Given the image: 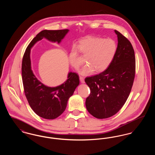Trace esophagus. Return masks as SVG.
<instances>
[{
    "label": "esophagus",
    "mask_w": 155,
    "mask_h": 155,
    "mask_svg": "<svg viewBox=\"0 0 155 155\" xmlns=\"http://www.w3.org/2000/svg\"><path fill=\"white\" fill-rule=\"evenodd\" d=\"M80 80L81 81V83H82V84H84V83L85 82L84 78L82 77H80Z\"/></svg>",
    "instance_id": "esophagus-1"
}]
</instances>
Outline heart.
<instances>
[{"label":"heart","instance_id":"obj_1","mask_svg":"<svg viewBox=\"0 0 155 155\" xmlns=\"http://www.w3.org/2000/svg\"><path fill=\"white\" fill-rule=\"evenodd\" d=\"M78 49L84 56L88 64L80 70L81 75L87 76L95 70L97 73L106 70L114 58L117 46L116 41L111 38L104 39L100 37H90L81 40ZM69 62L74 69L77 70L82 64L79 59L77 48H73L69 54Z\"/></svg>","mask_w":155,"mask_h":155}]
</instances>
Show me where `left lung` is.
<instances>
[{"mask_svg":"<svg viewBox=\"0 0 155 155\" xmlns=\"http://www.w3.org/2000/svg\"><path fill=\"white\" fill-rule=\"evenodd\" d=\"M114 32L117 35V50L110 65L102 73L85 79L91 90L85 101L87 109L100 119L111 117L121 109L130 94L135 77L133 46L120 32Z\"/></svg>","mask_w":155,"mask_h":155,"instance_id":"8db88e82","label":"left lung"}]
</instances>
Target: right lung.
Here are the masks:
<instances>
[{"label":"right lung","mask_w":155,"mask_h":155,"mask_svg":"<svg viewBox=\"0 0 155 155\" xmlns=\"http://www.w3.org/2000/svg\"><path fill=\"white\" fill-rule=\"evenodd\" d=\"M68 30H43L38 34L27 46L22 61V80L25 95L33 111L41 117L54 119L65 110L67 102L80 84L79 76L69 72L67 80L55 87H48L38 80L31 68L30 51L38 41L45 38L60 44Z\"/></svg>","instance_id":"1"}]
</instances>
